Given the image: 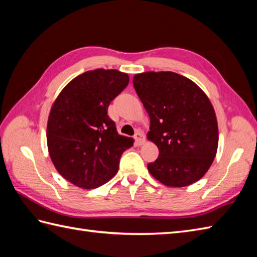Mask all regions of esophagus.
Segmentation results:
<instances>
[{
    "label": "esophagus",
    "instance_id": "esophagus-1",
    "mask_svg": "<svg viewBox=\"0 0 257 257\" xmlns=\"http://www.w3.org/2000/svg\"><path fill=\"white\" fill-rule=\"evenodd\" d=\"M135 139L137 141V145L141 146L145 143V136L143 134V132H140V130H137V133L135 134Z\"/></svg>",
    "mask_w": 257,
    "mask_h": 257
}]
</instances>
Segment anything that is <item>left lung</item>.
Returning a JSON list of instances; mask_svg holds the SVG:
<instances>
[{
    "mask_svg": "<svg viewBox=\"0 0 257 257\" xmlns=\"http://www.w3.org/2000/svg\"><path fill=\"white\" fill-rule=\"evenodd\" d=\"M133 84L150 117L148 139L159 149L149 172L168 187L196 182L209 170L219 144L209 98L192 80L172 72L137 74Z\"/></svg>",
    "mask_w": 257,
    "mask_h": 257,
    "instance_id": "left-lung-1",
    "label": "left lung"
}]
</instances>
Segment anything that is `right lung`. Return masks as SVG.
Returning <instances> with one entry per match:
<instances>
[{"label":"right lung","instance_id":"obj_1","mask_svg":"<svg viewBox=\"0 0 257 257\" xmlns=\"http://www.w3.org/2000/svg\"><path fill=\"white\" fill-rule=\"evenodd\" d=\"M129 83L116 69L85 72L61 91L47 122V147L57 171L83 189L108 182L119 168L120 157L134 145L117 133L108 116L110 102Z\"/></svg>","mask_w":257,"mask_h":257}]
</instances>
